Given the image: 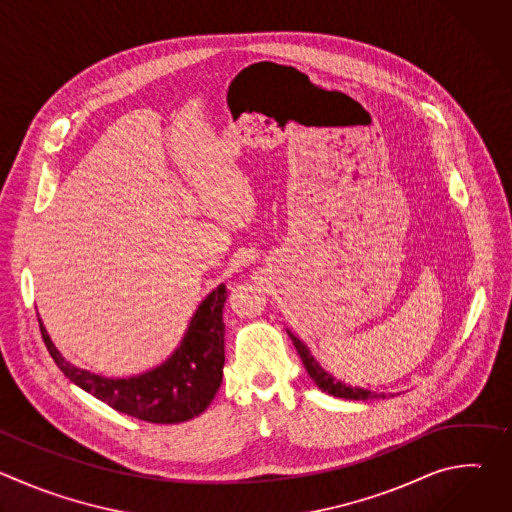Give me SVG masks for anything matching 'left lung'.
Returning <instances> with one entry per match:
<instances>
[{
	"mask_svg": "<svg viewBox=\"0 0 512 512\" xmlns=\"http://www.w3.org/2000/svg\"><path fill=\"white\" fill-rule=\"evenodd\" d=\"M287 336L291 338V342H294V346H296V350H298V354H300V358H302V362H304V367H306V373H308L310 379L318 385L320 391H324V393H328V395H334V397H340V399H354V401H367V399H375V397H387L385 393H375V391H371V389L352 387V385H348V383H344V381L332 377V375L322 367V364L312 356V352H310V348L304 344V340H300L298 336H294L289 330H287Z\"/></svg>",
	"mask_w": 512,
	"mask_h": 512,
	"instance_id": "left-lung-1",
	"label": "left lung"
}]
</instances>
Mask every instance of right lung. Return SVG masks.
Segmentation results:
<instances>
[{"label":"right lung","instance_id":"obj_1","mask_svg":"<svg viewBox=\"0 0 512 512\" xmlns=\"http://www.w3.org/2000/svg\"><path fill=\"white\" fill-rule=\"evenodd\" d=\"M227 285L221 283L198 304L176 350L158 367L131 377H103L70 364L40 322L44 344L58 369L119 413L150 423H182L200 415L223 383Z\"/></svg>","mask_w":512,"mask_h":512}]
</instances>
